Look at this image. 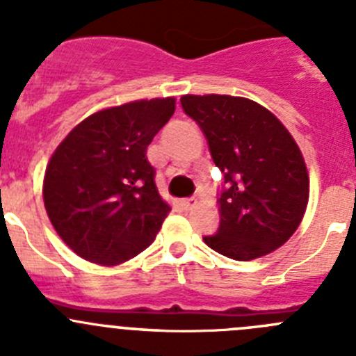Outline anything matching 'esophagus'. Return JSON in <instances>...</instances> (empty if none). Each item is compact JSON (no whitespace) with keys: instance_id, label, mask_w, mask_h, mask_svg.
Returning a JSON list of instances; mask_svg holds the SVG:
<instances>
[{"instance_id":"obj_1","label":"esophagus","mask_w":356,"mask_h":356,"mask_svg":"<svg viewBox=\"0 0 356 356\" xmlns=\"http://www.w3.org/2000/svg\"><path fill=\"white\" fill-rule=\"evenodd\" d=\"M181 205L184 211H191V209L197 205V200H195V198H184V200H181Z\"/></svg>"}]
</instances>
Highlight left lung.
<instances>
[{
  "instance_id": "8db88e82",
  "label": "left lung",
  "mask_w": 356,
  "mask_h": 356,
  "mask_svg": "<svg viewBox=\"0 0 356 356\" xmlns=\"http://www.w3.org/2000/svg\"><path fill=\"white\" fill-rule=\"evenodd\" d=\"M181 103L225 175L218 234L204 237L205 244L238 261L281 248L309 200L307 167L291 133L270 111L242 96L184 95Z\"/></svg>"
}]
</instances>
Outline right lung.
Returning a JSON list of instances; mask_svg holds the SVG:
<instances>
[{"mask_svg":"<svg viewBox=\"0 0 356 356\" xmlns=\"http://www.w3.org/2000/svg\"><path fill=\"white\" fill-rule=\"evenodd\" d=\"M174 112L172 96L103 108L58 145L45 168L43 204L81 258L114 267L152 244L170 205L159 197L145 152Z\"/></svg>","mask_w":356,"mask_h":356,"instance_id":"add662e5","label":"right lung"}]
</instances>
